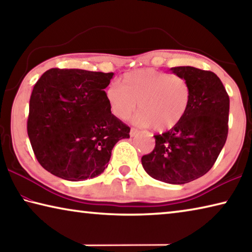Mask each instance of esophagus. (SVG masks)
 Segmentation results:
<instances>
[{
	"instance_id": "esophagus-1",
	"label": "esophagus",
	"mask_w": 252,
	"mask_h": 252,
	"mask_svg": "<svg viewBox=\"0 0 252 252\" xmlns=\"http://www.w3.org/2000/svg\"><path fill=\"white\" fill-rule=\"evenodd\" d=\"M138 134H139V130L134 129V127H131V130H130V135H131V136H135V135H138Z\"/></svg>"
}]
</instances>
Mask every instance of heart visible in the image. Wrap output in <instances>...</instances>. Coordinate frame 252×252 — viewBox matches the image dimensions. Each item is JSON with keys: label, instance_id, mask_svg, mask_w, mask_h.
<instances>
[{"label": "heart", "instance_id": "obj_1", "mask_svg": "<svg viewBox=\"0 0 252 252\" xmlns=\"http://www.w3.org/2000/svg\"><path fill=\"white\" fill-rule=\"evenodd\" d=\"M120 85L111 84L105 91L110 111L126 120L138 103L139 111L132 118L136 126L169 130L182 120L189 108L191 88L182 76L153 69L138 70L123 75Z\"/></svg>", "mask_w": 252, "mask_h": 252}]
</instances>
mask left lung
Here are the masks:
<instances>
[{"label": "left lung", "mask_w": 252, "mask_h": 252, "mask_svg": "<svg viewBox=\"0 0 252 252\" xmlns=\"http://www.w3.org/2000/svg\"><path fill=\"white\" fill-rule=\"evenodd\" d=\"M170 70L189 82V108L177 126L155 135L156 147L141 162L153 179L183 185L206 174L219 157L228 136L230 100L213 72L193 66Z\"/></svg>", "instance_id": "1"}]
</instances>
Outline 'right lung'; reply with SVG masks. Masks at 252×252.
Here are the masks:
<instances>
[{"label":"right lung","instance_id":"right-lung-1","mask_svg":"<svg viewBox=\"0 0 252 252\" xmlns=\"http://www.w3.org/2000/svg\"><path fill=\"white\" fill-rule=\"evenodd\" d=\"M113 73L50 69L33 88L28 134L39 163L69 181L97 177L130 127L111 113L104 89Z\"/></svg>","mask_w":252,"mask_h":252}]
</instances>
